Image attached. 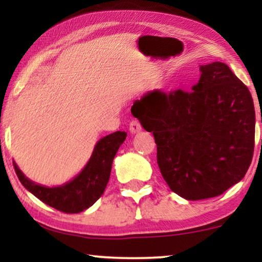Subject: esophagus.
Listing matches in <instances>:
<instances>
[{
  "label": "esophagus",
  "mask_w": 262,
  "mask_h": 262,
  "mask_svg": "<svg viewBox=\"0 0 262 262\" xmlns=\"http://www.w3.org/2000/svg\"><path fill=\"white\" fill-rule=\"evenodd\" d=\"M128 130L131 131V134H137V132L142 130V125L138 120L132 119L130 121V125H128Z\"/></svg>",
  "instance_id": "obj_1"
}]
</instances>
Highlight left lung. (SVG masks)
<instances>
[{
  "mask_svg": "<svg viewBox=\"0 0 262 262\" xmlns=\"http://www.w3.org/2000/svg\"><path fill=\"white\" fill-rule=\"evenodd\" d=\"M200 71L191 92L155 89L131 108L155 137L163 179L187 200L213 198L241 181L255 141V110L247 85L222 62Z\"/></svg>",
  "mask_w": 262,
  "mask_h": 262,
  "instance_id": "8db88e82",
  "label": "left lung"
}]
</instances>
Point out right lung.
Listing matches in <instances>:
<instances>
[{
	"label": "right lung",
	"instance_id": "1",
	"mask_svg": "<svg viewBox=\"0 0 262 262\" xmlns=\"http://www.w3.org/2000/svg\"><path fill=\"white\" fill-rule=\"evenodd\" d=\"M126 138L124 131H117L96 143L91 160L73 180L58 187H45L31 181L16 163L14 169L24 187L46 205L66 213H78L91 207L105 191L110 180L113 159Z\"/></svg>",
	"mask_w": 262,
	"mask_h": 262
}]
</instances>
